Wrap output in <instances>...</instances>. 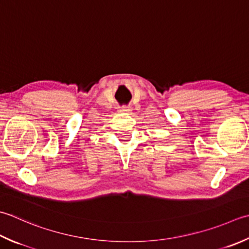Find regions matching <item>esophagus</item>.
Segmentation results:
<instances>
[{
	"instance_id": "34e87169",
	"label": "esophagus",
	"mask_w": 249,
	"mask_h": 249,
	"mask_svg": "<svg viewBox=\"0 0 249 249\" xmlns=\"http://www.w3.org/2000/svg\"><path fill=\"white\" fill-rule=\"evenodd\" d=\"M120 111L121 112H130L131 111V108H130V106H122L121 108H120Z\"/></svg>"
}]
</instances>
